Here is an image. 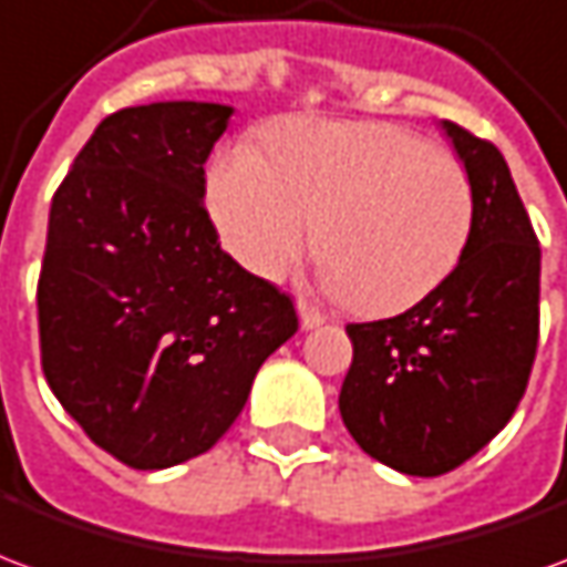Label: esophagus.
Instances as JSON below:
<instances>
[{"mask_svg": "<svg viewBox=\"0 0 567 567\" xmlns=\"http://www.w3.org/2000/svg\"><path fill=\"white\" fill-rule=\"evenodd\" d=\"M297 312H300V328L303 331H312V328L324 324V316L316 307H309L307 300H297Z\"/></svg>", "mask_w": 567, "mask_h": 567, "instance_id": "obj_1", "label": "esophagus"}]
</instances>
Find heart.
<instances>
[{
	"instance_id": "1",
	"label": "heart",
	"mask_w": 567,
	"mask_h": 567,
	"mask_svg": "<svg viewBox=\"0 0 567 567\" xmlns=\"http://www.w3.org/2000/svg\"><path fill=\"white\" fill-rule=\"evenodd\" d=\"M224 248L264 279L282 276L312 239L328 282L358 312L419 303L458 267L474 230L462 163L382 121L291 117L260 154L230 145L209 175Z\"/></svg>"
}]
</instances>
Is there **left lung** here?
I'll return each instance as SVG.
<instances>
[{"instance_id": "left-lung-1", "label": "left lung", "mask_w": 567, "mask_h": 567, "mask_svg": "<svg viewBox=\"0 0 567 567\" xmlns=\"http://www.w3.org/2000/svg\"><path fill=\"white\" fill-rule=\"evenodd\" d=\"M474 185L458 267L394 319L346 324L340 416L361 450L410 476L455 471L511 422L540 331V246L501 151L443 121Z\"/></svg>"}]
</instances>
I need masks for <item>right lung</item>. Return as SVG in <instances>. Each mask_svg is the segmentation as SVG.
<instances>
[{
	"mask_svg": "<svg viewBox=\"0 0 567 567\" xmlns=\"http://www.w3.org/2000/svg\"><path fill=\"white\" fill-rule=\"evenodd\" d=\"M230 105L151 103L93 130L56 187L39 272L44 380L136 471L212 450L260 364L295 337L291 297L218 243L203 194Z\"/></svg>",
	"mask_w": 567,
	"mask_h": 567,
	"instance_id": "add662e5",
	"label": "right lung"
}]
</instances>
